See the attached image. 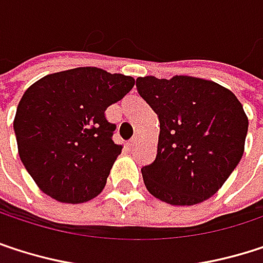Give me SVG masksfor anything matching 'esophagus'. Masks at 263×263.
<instances>
[{
  "mask_svg": "<svg viewBox=\"0 0 263 263\" xmlns=\"http://www.w3.org/2000/svg\"><path fill=\"white\" fill-rule=\"evenodd\" d=\"M136 141H138V138H133V139H130V142H128V147H135V145H136Z\"/></svg>",
  "mask_w": 263,
  "mask_h": 263,
  "instance_id": "34e87169",
  "label": "esophagus"
}]
</instances>
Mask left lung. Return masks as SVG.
I'll list each match as a JSON object with an SVG mask.
<instances>
[{"instance_id":"obj_1","label":"left lung","mask_w":263,"mask_h":263,"mask_svg":"<svg viewBox=\"0 0 263 263\" xmlns=\"http://www.w3.org/2000/svg\"><path fill=\"white\" fill-rule=\"evenodd\" d=\"M136 88L161 124L156 159L141 168L147 190L170 205L213 196L243 155L248 119L239 99L193 76L138 78Z\"/></svg>"}]
</instances>
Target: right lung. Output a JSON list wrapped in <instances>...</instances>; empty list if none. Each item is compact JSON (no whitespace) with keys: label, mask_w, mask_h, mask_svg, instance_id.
Segmentation results:
<instances>
[{"label":"right lung","mask_w":263,"mask_h":263,"mask_svg":"<svg viewBox=\"0 0 263 263\" xmlns=\"http://www.w3.org/2000/svg\"><path fill=\"white\" fill-rule=\"evenodd\" d=\"M133 85L132 76L78 67L47 74L24 91L13 121L18 153L46 195L81 203L102 192L122 150L105 110Z\"/></svg>","instance_id":"obj_1"}]
</instances>
